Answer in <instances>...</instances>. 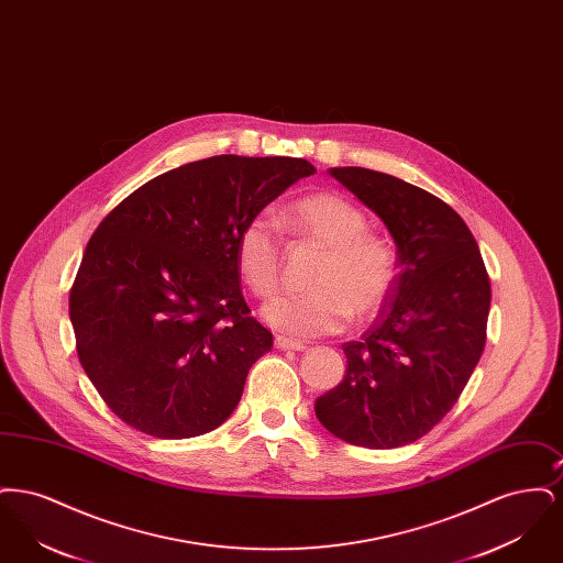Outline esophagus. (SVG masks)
I'll list each match as a JSON object with an SVG mask.
<instances>
[{
  "mask_svg": "<svg viewBox=\"0 0 563 563\" xmlns=\"http://www.w3.org/2000/svg\"><path fill=\"white\" fill-rule=\"evenodd\" d=\"M274 346L278 350H306V346L301 344V342H294V340H289V338H285V335H278L276 340H274Z\"/></svg>",
  "mask_w": 563,
  "mask_h": 563,
  "instance_id": "esophagus-1",
  "label": "esophagus"
}]
</instances>
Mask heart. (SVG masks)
<instances>
[{
	"mask_svg": "<svg viewBox=\"0 0 563 563\" xmlns=\"http://www.w3.org/2000/svg\"><path fill=\"white\" fill-rule=\"evenodd\" d=\"M283 223L295 239L324 251L310 276L312 291L276 297L264 308L276 331L295 340L331 335L344 331L352 314L363 321L384 308L399 278V257L393 242L367 230V217L354 202L335 191L306 194L283 211ZM236 268L257 297L276 294L283 239L272 214H253L242 225Z\"/></svg>",
	"mask_w": 563,
	"mask_h": 563,
	"instance_id": "1",
	"label": "heart"
}]
</instances>
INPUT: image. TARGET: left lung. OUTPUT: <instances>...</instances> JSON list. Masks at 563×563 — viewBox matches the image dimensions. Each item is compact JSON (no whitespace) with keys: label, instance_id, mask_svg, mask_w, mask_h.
<instances>
[{"label":"left lung","instance_id":"left-lung-1","mask_svg":"<svg viewBox=\"0 0 563 563\" xmlns=\"http://www.w3.org/2000/svg\"><path fill=\"white\" fill-rule=\"evenodd\" d=\"M397 242L399 278L374 324L346 342L344 379L314 402L338 439L369 450L418 441L475 372L492 287L475 236L450 205L386 173L331 168Z\"/></svg>","mask_w":563,"mask_h":563}]
</instances>
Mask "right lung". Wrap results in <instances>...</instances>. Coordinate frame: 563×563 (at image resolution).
Returning a JSON list of instances; mask_svg holds the SVG:
<instances>
[{"mask_svg":"<svg viewBox=\"0 0 563 563\" xmlns=\"http://www.w3.org/2000/svg\"><path fill=\"white\" fill-rule=\"evenodd\" d=\"M301 158L213 156L134 189L86 244L69 294L81 367L109 409L158 439H188L236 409L272 333L251 317L236 239L297 179Z\"/></svg>","mask_w":563,"mask_h":563,"instance_id":"obj_1","label":"right lung"}]
</instances>
